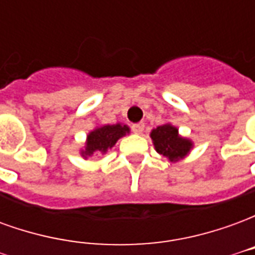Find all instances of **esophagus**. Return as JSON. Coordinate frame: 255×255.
<instances>
[{"label": "esophagus", "instance_id": "esophagus-1", "mask_svg": "<svg viewBox=\"0 0 255 255\" xmlns=\"http://www.w3.org/2000/svg\"><path fill=\"white\" fill-rule=\"evenodd\" d=\"M133 133H142V131L144 129V124L143 123H138V124H133L132 127H131Z\"/></svg>", "mask_w": 255, "mask_h": 255}]
</instances>
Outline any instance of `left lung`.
<instances>
[{"mask_svg":"<svg viewBox=\"0 0 255 255\" xmlns=\"http://www.w3.org/2000/svg\"><path fill=\"white\" fill-rule=\"evenodd\" d=\"M151 139L154 142L155 150L164 157H168L171 161L183 158L191 149V142L180 138L176 128L169 124H164L153 129Z\"/></svg>","mask_w":255,"mask_h":255,"instance_id":"left-lung-1","label":"left lung"}]
</instances>
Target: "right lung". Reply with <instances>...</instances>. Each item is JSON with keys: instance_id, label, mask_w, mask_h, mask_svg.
<instances>
[{"instance_id": "add662e5", "label": "right lung", "mask_w": 255, "mask_h": 255, "mask_svg": "<svg viewBox=\"0 0 255 255\" xmlns=\"http://www.w3.org/2000/svg\"><path fill=\"white\" fill-rule=\"evenodd\" d=\"M129 129L127 126L115 124V126H104L97 128L87 136V146L83 151V155H91L94 153H105L106 150L115 146L117 139L126 135Z\"/></svg>"}]
</instances>
